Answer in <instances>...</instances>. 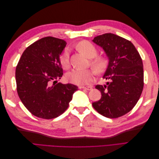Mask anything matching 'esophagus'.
Returning a JSON list of instances; mask_svg holds the SVG:
<instances>
[{
  "instance_id": "obj_1",
  "label": "esophagus",
  "mask_w": 159,
  "mask_h": 159,
  "mask_svg": "<svg viewBox=\"0 0 159 159\" xmlns=\"http://www.w3.org/2000/svg\"><path fill=\"white\" fill-rule=\"evenodd\" d=\"M80 89H84L85 90H88V91H90L93 89V87L92 86H84V87H81V86H80V87H79Z\"/></svg>"
}]
</instances>
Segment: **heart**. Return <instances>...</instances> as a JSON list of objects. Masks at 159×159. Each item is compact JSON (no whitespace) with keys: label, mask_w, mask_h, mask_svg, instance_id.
<instances>
[{"label":"heart","mask_w":159,"mask_h":159,"mask_svg":"<svg viewBox=\"0 0 159 159\" xmlns=\"http://www.w3.org/2000/svg\"><path fill=\"white\" fill-rule=\"evenodd\" d=\"M78 49L84 54L88 58L91 59V65L97 72L102 71L107 65V59L104 56H96L98 50L95 46L88 41L80 42L77 46ZM61 63L64 68H68L70 65V52L68 48H66L61 56ZM94 72L89 70L74 69L66 74V79L70 82L83 85L89 84L94 79Z\"/></svg>","instance_id":"heart-1"}]
</instances>
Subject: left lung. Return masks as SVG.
<instances>
[{
	"label": "left lung",
	"instance_id": "obj_1",
	"mask_svg": "<svg viewBox=\"0 0 159 159\" xmlns=\"http://www.w3.org/2000/svg\"><path fill=\"white\" fill-rule=\"evenodd\" d=\"M92 41L102 48L109 60L103 76L109 82L95 86L101 91L102 98L92 105L106 117H121L134 107L142 93V59L131 42L114 34L98 36Z\"/></svg>",
	"mask_w": 159,
	"mask_h": 159
}]
</instances>
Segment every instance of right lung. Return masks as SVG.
<instances>
[{
	"instance_id": "obj_1",
	"label": "right lung",
	"mask_w": 159,
	"mask_h": 159,
	"mask_svg": "<svg viewBox=\"0 0 159 159\" xmlns=\"http://www.w3.org/2000/svg\"><path fill=\"white\" fill-rule=\"evenodd\" d=\"M66 44L59 38H42L28 46L18 61V95L34 116L46 119L60 116L78 89L73 84L57 83L63 75L60 57Z\"/></svg>"
}]
</instances>
